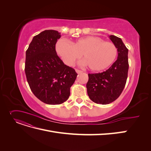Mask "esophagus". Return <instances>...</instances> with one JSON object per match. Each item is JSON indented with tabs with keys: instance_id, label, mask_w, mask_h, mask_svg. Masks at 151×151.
Listing matches in <instances>:
<instances>
[{
	"instance_id": "esophagus-1",
	"label": "esophagus",
	"mask_w": 151,
	"mask_h": 151,
	"mask_svg": "<svg viewBox=\"0 0 151 151\" xmlns=\"http://www.w3.org/2000/svg\"><path fill=\"white\" fill-rule=\"evenodd\" d=\"M76 72L77 73V74H81L82 72H83V71L81 70H79V69H76Z\"/></svg>"
}]
</instances>
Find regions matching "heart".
I'll return each instance as SVG.
<instances>
[{"label":"heart","instance_id":"obj_1","mask_svg":"<svg viewBox=\"0 0 151 151\" xmlns=\"http://www.w3.org/2000/svg\"><path fill=\"white\" fill-rule=\"evenodd\" d=\"M55 50L68 66L74 65L82 55L84 59L83 63L93 71L106 69L115 60L118 55L115 44L94 36L79 38L72 43L60 39L55 45Z\"/></svg>","mask_w":151,"mask_h":151}]
</instances>
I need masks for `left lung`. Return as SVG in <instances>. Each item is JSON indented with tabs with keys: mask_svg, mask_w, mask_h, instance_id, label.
Masks as SVG:
<instances>
[{
	"mask_svg": "<svg viewBox=\"0 0 151 151\" xmlns=\"http://www.w3.org/2000/svg\"><path fill=\"white\" fill-rule=\"evenodd\" d=\"M109 38L118 49V58L106 71L89 74L86 84L89 98L97 104H107L120 96L127 82L129 61L127 48L121 38L110 35Z\"/></svg>",
	"mask_w": 151,
	"mask_h": 151,
	"instance_id": "1",
	"label": "left lung"
}]
</instances>
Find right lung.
<instances>
[{
    "mask_svg": "<svg viewBox=\"0 0 151 151\" xmlns=\"http://www.w3.org/2000/svg\"><path fill=\"white\" fill-rule=\"evenodd\" d=\"M61 37L55 30L35 36L26 52L25 74L32 92L48 104H60L70 96L77 74L57 55L55 45Z\"/></svg>",
    "mask_w": 151,
    "mask_h": 151,
    "instance_id": "add662e5",
    "label": "right lung"
}]
</instances>
